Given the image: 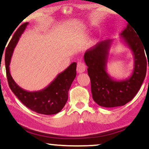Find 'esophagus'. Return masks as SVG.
<instances>
[{"label":"esophagus","instance_id":"esophagus-1","mask_svg":"<svg viewBox=\"0 0 149 149\" xmlns=\"http://www.w3.org/2000/svg\"><path fill=\"white\" fill-rule=\"evenodd\" d=\"M86 70V65L84 63L82 62L81 61H78L77 65V71L79 73H82L85 71Z\"/></svg>","mask_w":149,"mask_h":149}]
</instances>
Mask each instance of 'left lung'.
I'll return each mask as SVG.
<instances>
[{
  "mask_svg": "<svg viewBox=\"0 0 149 149\" xmlns=\"http://www.w3.org/2000/svg\"><path fill=\"white\" fill-rule=\"evenodd\" d=\"M120 35L134 56V69L130 77L116 80L107 72L113 40L100 42L87 50L84 56L91 79L93 99L98 105L104 107L123 106L130 102L139 91L146 74L148 56L145 55V48L135 31L127 24Z\"/></svg>",
  "mask_w": 149,
  "mask_h": 149,
  "instance_id": "left-lung-1",
  "label": "left lung"
}]
</instances>
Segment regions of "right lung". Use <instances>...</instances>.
Instances as JSON below:
<instances>
[{"label": "right lung", "mask_w": 149, "mask_h": 149, "mask_svg": "<svg viewBox=\"0 0 149 149\" xmlns=\"http://www.w3.org/2000/svg\"><path fill=\"white\" fill-rule=\"evenodd\" d=\"M28 24L29 22H26L19 26L5 50V69L9 86L19 100L32 111L41 114H56L61 111L67 102L68 91L76 77L77 63L75 62L71 63L42 90L30 92L19 87L12 77L9 66L14 49Z\"/></svg>", "instance_id": "obj_1"}]
</instances>
